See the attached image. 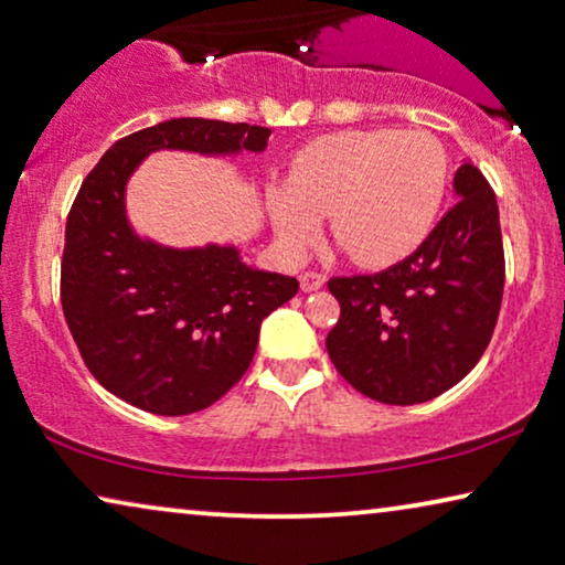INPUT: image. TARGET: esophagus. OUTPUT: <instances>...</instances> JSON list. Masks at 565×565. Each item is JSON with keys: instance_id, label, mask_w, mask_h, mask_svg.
<instances>
[{"instance_id": "1", "label": "esophagus", "mask_w": 565, "mask_h": 565, "mask_svg": "<svg viewBox=\"0 0 565 565\" xmlns=\"http://www.w3.org/2000/svg\"><path fill=\"white\" fill-rule=\"evenodd\" d=\"M327 281L324 274H317V271H305L299 276V284H301V291H317L322 289Z\"/></svg>"}]
</instances>
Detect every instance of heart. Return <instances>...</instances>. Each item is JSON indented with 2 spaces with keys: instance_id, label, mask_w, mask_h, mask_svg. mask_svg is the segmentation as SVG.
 <instances>
[{
  "instance_id": "b5f03b06",
  "label": "heart",
  "mask_w": 565,
  "mask_h": 565,
  "mask_svg": "<svg viewBox=\"0 0 565 565\" xmlns=\"http://www.w3.org/2000/svg\"><path fill=\"white\" fill-rule=\"evenodd\" d=\"M449 157L434 134L350 129L311 141L289 180L268 190V217L286 254L301 256L330 217L334 243L360 266L408 258L439 215Z\"/></svg>"
}]
</instances>
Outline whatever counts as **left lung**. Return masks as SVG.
Masks as SVG:
<instances>
[{"label":"left lung","mask_w":565,"mask_h":565,"mask_svg":"<svg viewBox=\"0 0 565 565\" xmlns=\"http://www.w3.org/2000/svg\"><path fill=\"white\" fill-rule=\"evenodd\" d=\"M457 205L385 271L337 276L340 322L327 352L344 381L391 406L431 401L482 358L498 324L504 254L498 198L475 164L454 174Z\"/></svg>","instance_id":"obj_1"}]
</instances>
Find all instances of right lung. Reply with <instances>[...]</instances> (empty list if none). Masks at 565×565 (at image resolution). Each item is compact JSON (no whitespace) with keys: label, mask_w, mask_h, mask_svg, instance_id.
<instances>
[{"label":"right lung","mask_w":565,"mask_h":565,"mask_svg":"<svg viewBox=\"0 0 565 565\" xmlns=\"http://www.w3.org/2000/svg\"><path fill=\"white\" fill-rule=\"evenodd\" d=\"M268 137L266 126L170 119L116 141L83 180L65 225L63 315L96 381L131 406H213L248 370L260 322L299 291L233 243L174 248L141 235L126 210L131 174L154 151L260 154Z\"/></svg>","instance_id":"right-lung-1"}]
</instances>
